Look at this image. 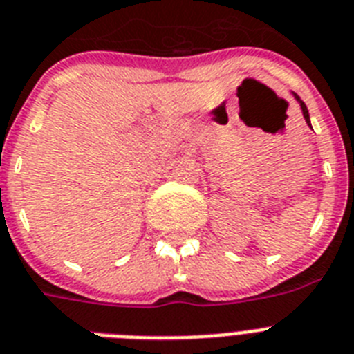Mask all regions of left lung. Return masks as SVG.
<instances>
[{
	"label": "left lung",
	"instance_id": "left-lung-1",
	"mask_svg": "<svg viewBox=\"0 0 354 354\" xmlns=\"http://www.w3.org/2000/svg\"><path fill=\"white\" fill-rule=\"evenodd\" d=\"M293 95H295V93H293ZM295 99L299 100V104H301V109H302V115H304V120H306V124H308V126L311 127V122H310V113H308V108H306V104L302 102V100L299 99V97H297V95H295Z\"/></svg>",
	"mask_w": 354,
	"mask_h": 354
}]
</instances>
